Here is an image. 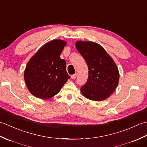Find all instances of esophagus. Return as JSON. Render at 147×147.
I'll list each match as a JSON object with an SVG mask.
<instances>
[{
  "label": "esophagus",
  "mask_w": 147,
  "mask_h": 147,
  "mask_svg": "<svg viewBox=\"0 0 147 147\" xmlns=\"http://www.w3.org/2000/svg\"><path fill=\"white\" fill-rule=\"evenodd\" d=\"M71 78L73 80H74L76 78V74H73V75H71Z\"/></svg>",
  "instance_id": "esophagus-1"
}]
</instances>
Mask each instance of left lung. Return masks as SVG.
<instances>
[{"label": "left lung", "mask_w": 147, "mask_h": 147, "mask_svg": "<svg viewBox=\"0 0 147 147\" xmlns=\"http://www.w3.org/2000/svg\"><path fill=\"white\" fill-rule=\"evenodd\" d=\"M76 47L88 67V78L81 88L83 96L93 101L107 99L119 83V73L114 60L97 43L78 41Z\"/></svg>", "instance_id": "obj_1"}]
</instances>
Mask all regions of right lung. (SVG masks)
I'll return each mask as SVG.
<instances>
[{
	"mask_svg": "<svg viewBox=\"0 0 147 147\" xmlns=\"http://www.w3.org/2000/svg\"><path fill=\"white\" fill-rule=\"evenodd\" d=\"M66 42L54 40L45 43L30 59L24 78L30 92L41 99L52 98L59 92L70 76L65 61L60 57Z\"/></svg>",
	"mask_w": 147,
	"mask_h": 147,
	"instance_id": "add662e5",
	"label": "right lung"
}]
</instances>
